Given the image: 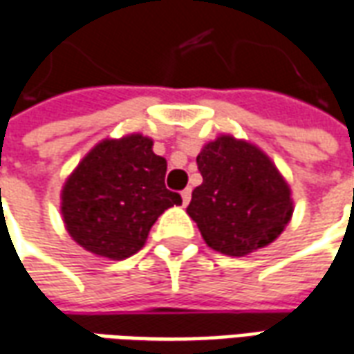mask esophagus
Masks as SVG:
<instances>
[{"label": "esophagus", "mask_w": 354, "mask_h": 354, "mask_svg": "<svg viewBox=\"0 0 354 354\" xmlns=\"http://www.w3.org/2000/svg\"><path fill=\"white\" fill-rule=\"evenodd\" d=\"M189 199H192V187H186V189L182 192V201H184V205L189 203Z\"/></svg>", "instance_id": "esophagus-1"}]
</instances>
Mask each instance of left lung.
I'll use <instances>...</instances> for the list:
<instances>
[{
    "label": "left lung",
    "instance_id": "obj_1",
    "mask_svg": "<svg viewBox=\"0 0 354 354\" xmlns=\"http://www.w3.org/2000/svg\"><path fill=\"white\" fill-rule=\"evenodd\" d=\"M197 168L203 182L186 211L209 248L240 258L285 230L292 217L290 187L261 149L221 136L201 149Z\"/></svg>",
    "mask_w": 354,
    "mask_h": 354
}]
</instances>
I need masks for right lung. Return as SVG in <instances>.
I'll return each mask as SVG.
<instances>
[{"instance_id":"obj_1","label":"right lung","mask_w":354,"mask_h":354,"mask_svg":"<svg viewBox=\"0 0 354 354\" xmlns=\"http://www.w3.org/2000/svg\"><path fill=\"white\" fill-rule=\"evenodd\" d=\"M167 160L141 133L104 139L71 172L62 189L67 232L96 256L126 259L145 244L149 230L182 197L165 186Z\"/></svg>"}]
</instances>
